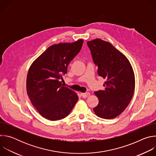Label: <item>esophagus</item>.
I'll use <instances>...</instances> for the list:
<instances>
[{
  "mask_svg": "<svg viewBox=\"0 0 156 156\" xmlns=\"http://www.w3.org/2000/svg\"><path fill=\"white\" fill-rule=\"evenodd\" d=\"M81 96L83 98H87L88 96H90V93H81Z\"/></svg>",
  "mask_w": 156,
  "mask_h": 156,
  "instance_id": "34e87169",
  "label": "esophagus"
}]
</instances>
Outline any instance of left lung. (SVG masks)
Masks as SVG:
<instances>
[{
    "instance_id": "obj_1",
    "label": "left lung",
    "mask_w": 156,
    "mask_h": 156,
    "mask_svg": "<svg viewBox=\"0 0 156 156\" xmlns=\"http://www.w3.org/2000/svg\"><path fill=\"white\" fill-rule=\"evenodd\" d=\"M98 75L105 79L104 90L94 92L99 99L93 108L97 116L112 119L121 114L135 91V78L128 59L110 42L96 39L87 42Z\"/></svg>"
}]
</instances>
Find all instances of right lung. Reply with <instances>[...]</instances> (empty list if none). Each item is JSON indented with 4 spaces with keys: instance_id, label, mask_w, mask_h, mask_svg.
Wrapping results in <instances>:
<instances>
[{
    "instance_id": "obj_1",
    "label": "right lung",
    "mask_w": 156,
    "mask_h": 156,
    "mask_svg": "<svg viewBox=\"0 0 156 156\" xmlns=\"http://www.w3.org/2000/svg\"><path fill=\"white\" fill-rule=\"evenodd\" d=\"M83 43H59L49 47L31 65L27 78V94L40 115L49 120L67 116L78 96L63 86L60 79L67 73L68 66L80 52Z\"/></svg>"
}]
</instances>
